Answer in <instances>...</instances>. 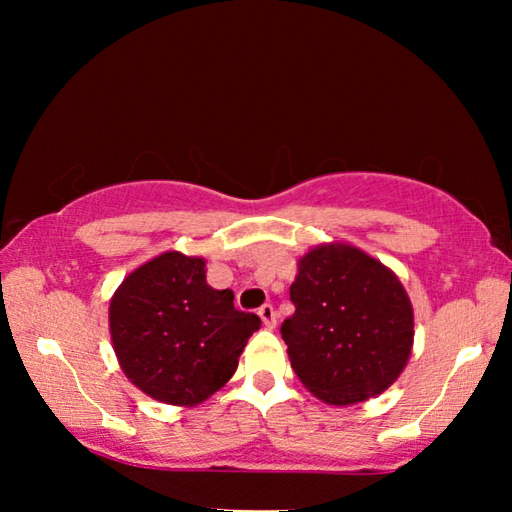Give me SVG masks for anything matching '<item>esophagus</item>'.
<instances>
[{
  "instance_id": "obj_1",
  "label": "esophagus",
  "mask_w": 512,
  "mask_h": 512,
  "mask_svg": "<svg viewBox=\"0 0 512 512\" xmlns=\"http://www.w3.org/2000/svg\"><path fill=\"white\" fill-rule=\"evenodd\" d=\"M257 314H259V318L264 320V325H266L268 329H273V327H275V323H277V314H275V309H273L271 302H266V305L259 307Z\"/></svg>"
}]
</instances>
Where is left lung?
I'll return each mask as SVG.
<instances>
[{
  "instance_id": "obj_1",
  "label": "left lung",
  "mask_w": 512,
  "mask_h": 512,
  "mask_svg": "<svg viewBox=\"0 0 512 512\" xmlns=\"http://www.w3.org/2000/svg\"><path fill=\"white\" fill-rule=\"evenodd\" d=\"M282 323L291 368L318 400L357 404L400 377L413 345V307L391 268L363 250L318 246L291 284Z\"/></svg>"
}]
</instances>
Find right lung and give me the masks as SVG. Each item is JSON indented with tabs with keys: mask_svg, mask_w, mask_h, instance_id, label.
<instances>
[{
	"mask_svg": "<svg viewBox=\"0 0 512 512\" xmlns=\"http://www.w3.org/2000/svg\"><path fill=\"white\" fill-rule=\"evenodd\" d=\"M235 293L205 282L201 257L171 250L121 282L110 334L121 370L153 400L194 406L235 375L262 320L235 309Z\"/></svg>",
	"mask_w": 512,
	"mask_h": 512,
	"instance_id": "right-lung-1",
	"label": "right lung"
}]
</instances>
